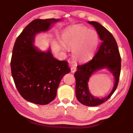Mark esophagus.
Segmentation results:
<instances>
[{
    "mask_svg": "<svg viewBox=\"0 0 133 133\" xmlns=\"http://www.w3.org/2000/svg\"><path fill=\"white\" fill-rule=\"evenodd\" d=\"M77 70V67H76V65H73L71 67V73H75V72Z\"/></svg>",
    "mask_w": 133,
    "mask_h": 133,
    "instance_id": "obj_1",
    "label": "esophagus"
}]
</instances>
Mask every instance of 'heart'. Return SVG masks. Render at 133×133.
Here are the masks:
<instances>
[{"label": "heart", "instance_id": "b5f03b06", "mask_svg": "<svg viewBox=\"0 0 133 133\" xmlns=\"http://www.w3.org/2000/svg\"><path fill=\"white\" fill-rule=\"evenodd\" d=\"M62 48L72 49V57L78 62H85L93 57L97 49L99 36L97 32L82 26L67 28L63 34Z\"/></svg>", "mask_w": 133, "mask_h": 133}]
</instances>
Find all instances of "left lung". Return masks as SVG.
<instances>
[{
  "instance_id": "8db88e82",
  "label": "left lung",
  "mask_w": 133,
  "mask_h": 133,
  "mask_svg": "<svg viewBox=\"0 0 133 133\" xmlns=\"http://www.w3.org/2000/svg\"><path fill=\"white\" fill-rule=\"evenodd\" d=\"M96 28L102 40L97 52L93 59L86 63L77 66L75 73L76 95L78 102L87 106H96L109 99L117 87L121 71V57L117 44L113 36L102 24L96 22H88ZM108 68L114 75L115 83L111 93L104 98L99 99L89 93L88 82L89 77L98 69Z\"/></svg>"
}]
</instances>
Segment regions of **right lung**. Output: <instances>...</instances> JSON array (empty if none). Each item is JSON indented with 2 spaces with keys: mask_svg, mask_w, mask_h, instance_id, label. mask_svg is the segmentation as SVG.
<instances>
[{
  "mask_svg": "<svg viewBox=\"0 0 133 133\" xmlns=\"http://www.w3.org/2000/svg\"><path fill=\"white\" fill-rule=\"evenodd\" d=\"M59 19H35L16 40L10 66L16 87L22 97L40 105L55 98L62 77L70 71L66 61L53 57L50 50L43 52L33 44L36 35L48 30Z\"/></svg>",
  "mask_w": 133,
  "mask_h": 133,
  "instance_id": "obj_1",
  "label": "right lung"
}]
</instances>
